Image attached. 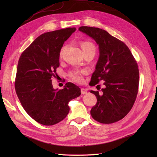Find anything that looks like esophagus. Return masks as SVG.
<instances>
[{
    "label": "esophagus",
    "mask_w": 157,
    "mask_h": 157,
    "mask_svg": "<svg viewBox=\"0 0 157 157\" xmlns=\"http://www.w3.org/2000/svg\"><path fill=\"white\" fill-rule=\"evenodd\" d=\"M87 90H86V89L84 88H81V93L82 94H87Z\"/></svg>",
    "instance_id": "34e87169"
}]
</instances>
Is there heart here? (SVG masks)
Listing matches in <instances>:
<instances>
[{"label":"heart","instance_id":"obj_1","mask_svg":"<svg viewBox=\"0 0 157 157\" xmlns=\"http://www.w3.org/2000/svg\"><path fill=\"white\" fill-rule=\"evenodd\" d=\"M82 48L84 51V52H86L88 51H96V47L92 42L89 41H84L82 43ZM65 49V46H63L61 48V51L59 52V56L62 57L63 52ZM86 70H82V71H78V70H75V71H71L69 73V76L71 78L72 80L77 83H81L83 81V75L86 74Z\"/></svg>","mask_w":157,"mask_h":157}]
</instances>
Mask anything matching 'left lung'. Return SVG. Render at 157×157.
Masks as SVG:
<instances>
[{"instance_id":"left-lung-1","label":"left lung","mask_w":157,"mask_h":157,"mask_svg":"<svg viewBox=\"0 0 157 157\" xmlns=\"http://www.w3.org/2000/svg\"><path fill=\"white\" fill-rule=\"evenodd\" d=\"M79 30L92 38L99 46V59L90 85L93 86L105 81V87L101 90V94L90 90L97 98L90 114L93 119L101 123L118 121L128 115L137 97V62L124 42L104 29L82 26Z\"/></svg>"}]
</instances>
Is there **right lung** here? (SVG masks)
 <instances>
[{
    "mask_svg": "<svg viewBox=\"0 0 157 157\" xmlns=\"http://www.w3.org/2000/svg\"><path fill=\"white\" fill-rule=\"evenodd\" d=\"M75 28L46 32L39 36L22 52L15 82L16 94L26 113L36 121L52 125L64 119L69 111L68 103L81 94L78 86L66 83L55 90L52 78L59 67V52Z\"/></svg>",
    "mask_w": 157,
    "mask_h": 157,
    "instance_id": "obj_1",
    "label": "right lung"
}]
</instances>
